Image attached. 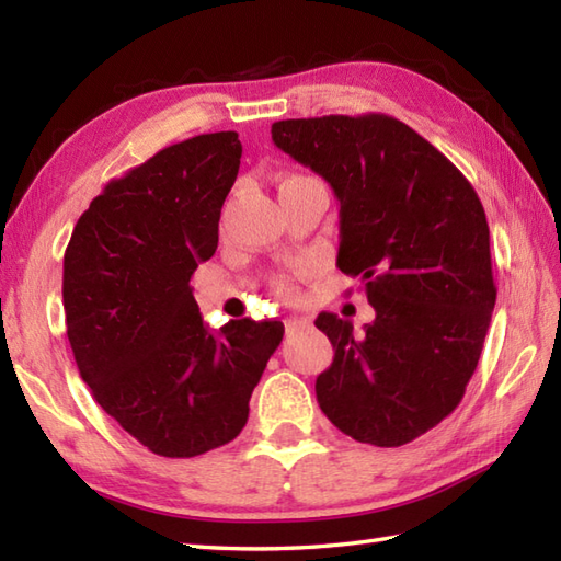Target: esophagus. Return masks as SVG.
Instances as JSON below:
<instances>
[{"instance_id": "esophagus-1", "label": "esophagus", "mask_w": 561, "mask_h": 561, "mask_svg": "<svg viewBox=\"0 0 561 561\" xmlns=\"http://www.w3.org/2000/svg\"><path fill=\"white\" fill-rule=\"evenodd\" d=\"M308 325H311V318H306V316L287 318V332H289V335H294L296 330H304V328H308Z\"/></svg>"}]
</instances>
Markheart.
I'll use <instances>...</instances> for the list:
<instances>
[{
  "mask_svg": "<svg viewBox=\"0 0 561 561\" xmlns=\"http://www.w3.org/2000/svg\"><path fill=\"white\" fill-rule=\"evenodd\" d=\"M306 185H320L316 178L304 175V173H287L279 178V193H287V190H296V187H306ZM299 274H306V270H301ZM274 287L282 296H294L296 291V279L294 277H279L274 282Z\"/></svg>",
  "mask_w": 561,
  "mask_h": 561,
  "instance_id": "obj_1",
  "label": "heart"
}]
</instances>
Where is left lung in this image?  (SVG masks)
<instances>
[{"label":"left lung","instance_id":"8db88e82","mask_svg":"<svg viewBox=\"0 0 561 561\" xmlns=\"http://www.w3.org/2000/svg\"><path fill=\"white\" fill-rule=\"evenodd\" d=\"M282 151L340 199L337 267L359 277L376 320L320 313L335 350L316 380L320 410L362 444L396 448L458 408L496 304L490 226L456 165L383 113L272 125Z\"/></svg>","mask_w":561,"mask_h":561}]
</instances>
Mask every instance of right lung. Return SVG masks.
<instances>
[{
  "label": "right lung",
  "mask_w": 561,
  "mask_h": 561,
  "mask_svg": "<svg viewBox=\"0 0 561 561\" xmlns=\"http://www.w3.org/2000/svg\"><path fill=\"white\" fill-rule=\"evenodd\" d=\"M236 133L197 135L113 178L65 250L67 337L83 383L141 446L195 458L229 444L279 347V320L202 323L190 289L219 243Z\"/></svg>",
  "instance_id": "1"
}]
</instances>
